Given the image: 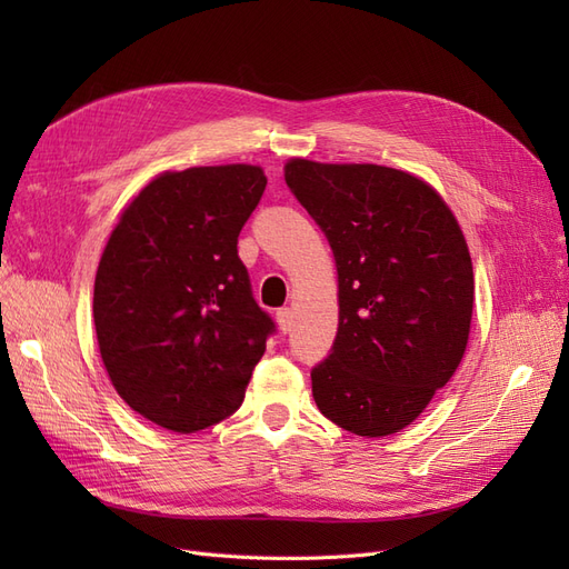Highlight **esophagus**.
Returning a JSON list of instances; mask_svg holds the SVG:
<instances>
[{
  "instance_id": "obj_1",
  "label": "esophagus",
  "mask_w": 569,
  "mask_h": 569,
  "mask_svg": "<svg viewBox=\"0 0 569 569\" xmlns=\"http://www.w3.org/2000/svg\"><path fill=\"white\" fill-rule=\"evenodd\" d=\"M274 318H278V325H280V330L287 335L289 330H291V308H280L278 313H274Z\"/></svg>"
}]
</instances>
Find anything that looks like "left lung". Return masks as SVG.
Instances as JSON below:
<instances>
[{
  "label": "left lung",
  "mask_w": 569,
  "mask_h": 569,
  "mask_svg": "<svg viewBox=\"0 0 569 569\" xmlns=\"http://www.w3.org/2000/svg\"><path fill=\"white\" fill-rule=\"evenodd\" d=\"M284 180L337 266L339 327L311 372L316 406L358 437L401 432L468 349L475 274L458 220L432 184L399 168L295 157Z\"/></svg>",
  "instance_id": "1"
}]
</instances>
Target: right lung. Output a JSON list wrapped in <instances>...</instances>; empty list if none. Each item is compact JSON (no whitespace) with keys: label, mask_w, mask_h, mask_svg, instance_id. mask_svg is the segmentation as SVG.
Returning a JSON list of instances; mask_svg holds the SVG:
<instances>
[{"label":"right lung","mask_w":569,"mask_h":569,"mask_svg":"<svg viewBox=\"0 0 569 569\" xmlns=\"http://www.w3.org/2000/svg\"><path fill=\"white\" fill-rule=\"evenodd\" d=\"M266 182L251 163L163 170L120 211L99 258L92 313L109 380L170 432L232 416L266 351L272 322L237 256Z\"/></svg>","instance_id":"add662e5"}]
</instances>
